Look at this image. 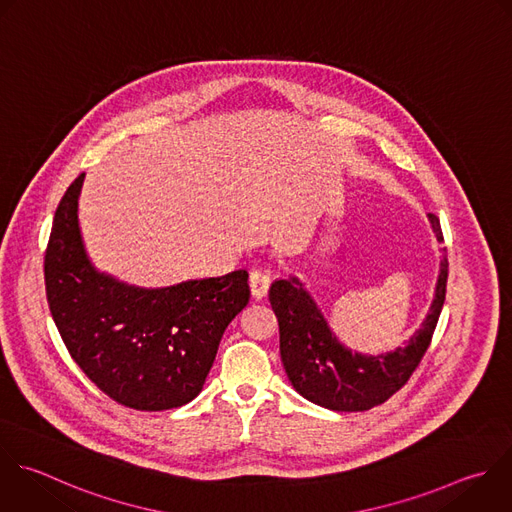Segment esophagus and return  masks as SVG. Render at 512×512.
Instances as JSON below:
<instances>
[{
    "label": "esophagus",
    "mask_w": 512,
    "mask_h": 512,
    "mask_svg": "<svg viewBox=\"0 0 512 512\" xmlns=\"http://www.w3.org/2000/svg\"><path fill=\"white\" fill-rule=\"evenodd\" d=\"M268 288H270V276L266 272H262V270L250 272V292H252V298L262 300L268 294Z\"/></svg>",
    "instance_id": "34e87169"
}]
</instances>
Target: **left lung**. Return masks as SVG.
<instances>
[{"instance_id": "obj_1", "label": "left lung", "mask_w": 512, "mask_h": 512, "mask_svg": "<svg viewBox=\"0 0 512 512\" xmlns=\"http://www.w3.org/2000/svg\"><path fill=\"white\" fill-rule=\"evenodd\" d=\"M426 218L436 240L442 242L438 218L434 214ZM440 252L434 296L420 328L402 346L378 354L346 346L298 276L274 280L268 298L278 318L280 358L294 390L336 412L370 410L400 390L422 360L444 304L448 260L446 250Z\"/></svg>"}]
</instances>
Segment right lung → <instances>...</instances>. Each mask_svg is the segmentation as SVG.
Masks as SVG:
<instances>
[{"label": "right lung", "mask_w": 512, "mask_h": 512, "mask_svg": "<svg viewBox=\"0 0 512 512\" xmlns=\"http://www.w3.org/2000/svg\"><path fill=\"white\" fill-rule=\"evenodd\" d=\"M84 178L64 194L46 250L52 318L110 398L150 412L184 406L202 392L224 330L250 300L248 272L144 288L98 270L78 218Z\"/></svg>", "instance_id": "1"}]
</instances>
